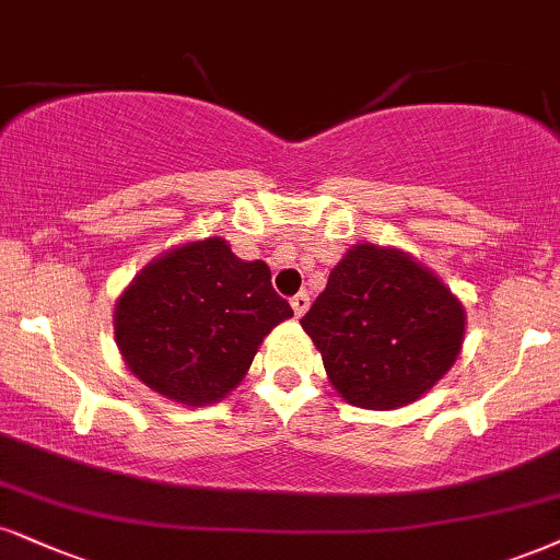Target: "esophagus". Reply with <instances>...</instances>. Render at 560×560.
Wrapping results in <instances>:
<instances>
[{"label": "esophagus", "instance_id": "1", "mask_svg": "<svg viewBox=\"0 0 560 560\" xmlns=\"http://www.w3.org/2000/svg\"><path fill=\"white\" fill-rule=\"evenodd\" d=\"M308 301H312V299H308V293H306V291L295 293L293 299H291L293 314H295V316H303V314H306V308H308Z\"/></svg>", "mask_w": 560, "mask_h": 560}]
</instances>
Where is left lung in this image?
I'll return each mask as SVG.
<instances>
[{
	"instance_id": "1",
	"label": "left lung",
	"mask_w": 560,
	"mask_h": 560,
	"mask_svg": "<svg viewBox=\"0 0 560 560\" xmlns=\"http://www.w3.org/2000/svg\"><path fill=\"white\" fill-rule=\"evenodd\" d=\"M301 327L350 405L392 410L452 369L465 337V308L402 252L361 244L337 261Z\"/></svg>"
}]
</instances>
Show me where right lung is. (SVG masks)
<instances>
[{
  "instance_id": "right-lung-1",
  "label": "right lung",
  "mask_w": 560,
  "mask_h": 560,
  "mask_svg": "<svg viewBox=\"0 0 560 560\" xmlns=\"http://www.w3.org/2000/svg\"><path fill=\"white\" fill-rule=\"evenodd\" d=\"M293 316L265 261H244L223 238L178 246L137 275L116 303V342L129 371L184 405L223 399L269 329Z\"/></svg>"
}]
</instances>
